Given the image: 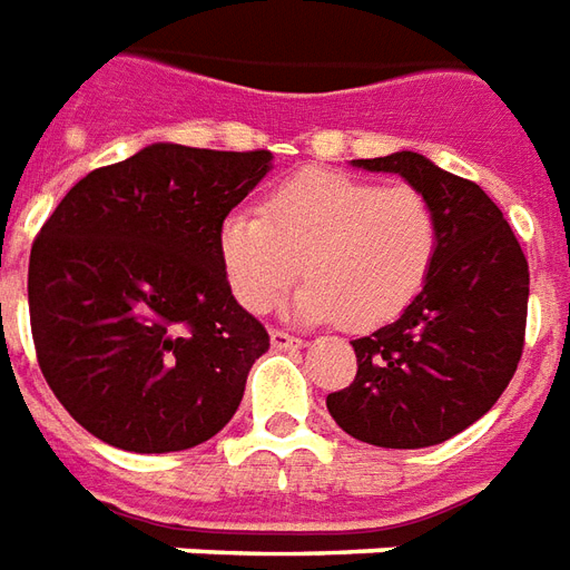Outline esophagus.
<instances>
[{
    "label": "esophagus",
    "instance_id": "1",
    "mask_svg": "<svg viewBox=\"0 0 570 570\" xmlns=\"http://www.w3.org/2000/svg\"><path fill=\"white\" fill-rule=\"evenodd\" d=\"M268 338H272V347L274 350H298L305 341L296 338V335H289V332H284V328H272L268 332Z\"/></svg>",
    "mask_w": 570,
    "mask_h": 570
}]
</instances>
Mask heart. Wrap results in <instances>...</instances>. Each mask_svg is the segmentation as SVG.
Masks as SVG:
<instances>
[{"instance_id": "obj_1", "label": "heart", "mask_w": 570, "mask_h": 570, "mask_svg": "<svg viewBox=\"0 0 570 570\" xmlns=\"http://www.w3.org/2000/svg\"><path fill=\"white\" fill-rule=\"evenodd\" d=\"M441 217L414 187H383L341 171H305L268 196L263 217L223 220L220 259L235 302L263 314L296 284L307 323L368 332L399 320L432 277Z\"/></svg>"}]
</instances>
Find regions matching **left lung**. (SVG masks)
Returning a JSON list of instances; mask_svg holds the SVG:
<instances>
[{
    "label": "left lung",
    "mask_w": 570,
    "mask_h": 570,
    "mask_svg": "<svg viewBox=\"0 0 570 570\" xmlns=\"http://www.w3.org/2000/svg\"><path fill=\"white\" fill-rule=\"evenodd\" d=\"M353 166L402 175L429 196L441 217V250L414 305L353 341L356 377L328 392L326 407L365 444H441L478 423L520 365L529 263L499 205L423 154L399 150Z\"/></svg>",
    "instance_id": "1"
}]
</instances>
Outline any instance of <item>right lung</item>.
I'll use <instances>...</instances> for the list:
<instances>
[{
  "label": "right lung",
  "instance_id": "right-lung-1",
  "mask_svg": "<svg viewBox=\"0 0 570 570\" xmlns=\"http://www.w3.org/2000/svg\"><path fill=\"white\" fill-rule=\"evenodd\" d=\"M268 150L147 145L66 193L29 256L45 381L78 423L129 453L189 450L238 411L268 332L232 296L229 210Z\"/></svg>",
  "mask_w": 570,
  "mask_h": 570
}]
</instances>
